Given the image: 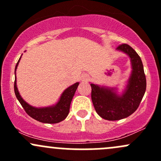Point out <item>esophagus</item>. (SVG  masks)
<instances>
[{"label": "esophagus", "mask_w": 161, "mask_h": 161, "mask_svg": "<svg viewBox=\"0 0 161 161\" xmlns=\"http://www.w3.org/2000/svg\"><path fill=\"white\" fill-rule=\"evenodd\" d=\"M89 75H87V74H83V75L81 76V80L87 81L89 80Z\"/></svg>", "instance_id": "obj_1"}]
</instances>
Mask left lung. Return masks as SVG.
I'll return each instance as SVG.
<instances>
[{
    "label": "left lung",
    "mask_w": 161,
    "mask_h": 161,
    "mask_svg": "<svg viewBox=\"0 0 161 161\" xmlns=\"http://www.w3.org/2000/svg\"><path fill=\"white\" fill-rule=\"evenodd\" d=\"M117 51L129 57L131 73L121 93L117 87H107L91 83V100L97 114L108 120H118L132 114L138 108L146 91V77L142 60L137 53L123 44Z\"/></svg>",
    "instance_id": "1"
}]
</instances>
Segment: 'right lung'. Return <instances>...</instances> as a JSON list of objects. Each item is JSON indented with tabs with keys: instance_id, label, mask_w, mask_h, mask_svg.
I'll return each mask as SVG.
<instances>
[{
	"instance_id": "obj_1",
	"label": "right lung",
	"mask_w": 161,
	"mask_h": 161,
	"mask_svg": "<svg viewBox=\"0 0 161 161\" xmlns=\"http://www.w3.org/2000/svg\"><path fill=\"white\" fill-rule=\"evenodd\" d=\"M20 58H21V56H20V59L18 60L16 67H15L14 93L17 99L18 100L21 106L25 109L26 113L30 117H31L32 118H34V120L41 123H44V124H57V123H59L64 120L69 114L70 103H71L74 95L75 94L76 90L78 87L79 82L75 83V84H72L71 86L67 87V89H65L60 95L59 100L55 104L48 107H43V108L33 107L29 103H27L22 98L18 91V87H17L16 70Z\"/></svg>"
}]
</instances>
